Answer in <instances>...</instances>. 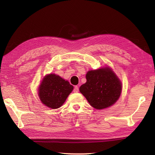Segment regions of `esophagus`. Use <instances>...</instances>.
Returning <instances> with one entry per match:
<instances>
[{"instance_id":"34e87169","label":"esophagus","mask_w":155,"mask_h":155,"mask_svg":"<svg viewBox=\"0 0 155 155\" xmlns=\"http://www.w3.org/2000/svg\"><path fill=\"white\" fill-rule=\"evenodd\" d=\"M78 91H79V87H78V86H75V87H74V88L73 92L77 93V92H78Z\"/></svg>"}]
</instances>
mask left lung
I'll return each instance as SVG.
<instances>
[{
  "mask_svg": "<svg viewBox=\"0 0 155 155\" xmlns=\"http://www.w3.org/2000/svg\"><path fill=\"white\" fill-rule=\"evenodd\" d=\"M87 82L79 88L90 105L96 109H104L114 104L121 92V83L109 67L90 70Z\"/></svg>",
  "mask_w": 155,
  "mask_h": 155,
  "instance_id": "1",
  "label": "left lung"
}]
</instances>
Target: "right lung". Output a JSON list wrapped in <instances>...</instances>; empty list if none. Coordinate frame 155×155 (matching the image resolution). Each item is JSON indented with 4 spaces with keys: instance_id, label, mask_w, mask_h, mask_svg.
Segmentation results:
<instances>
[{
    "instance_id": "obj_1",
    "label": "right lung",
    "mask_w": 155,
    "mask_h": 155,
    "mask_svg": "<svg viewBox=\"0 0 155 155\" xmlns=\"http://www.w3.org/2000/svg\"><path fill=\"white\" fill-rule=\"evenodd\" d=\"M74 87L58 75H46L39 87V99L45 106L52 109H58L66 101Z\"/></svg>"
}]
</instances>
